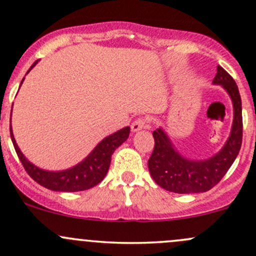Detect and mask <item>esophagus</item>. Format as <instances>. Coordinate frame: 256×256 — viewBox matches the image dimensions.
<instances>
[{
  "mask_svg": "<svg viewBox=\"0 0 256 256\" xmlns=\"http://www.w3.org/2000/svg\"><path fill=\"white\" fill-rule=\"evenodd\" d=\"M146 126H147V122H146L144 119H142V118H140V119L134 120L132 122V125H131V130H132V132H137V131L144 128Z\"/></svg>",
  "mask_w": 256,
  "mask_h": 256,
  "instance_id": "obj_1",
  "label": "esophagus"
}]
</instances>
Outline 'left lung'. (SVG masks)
<instances>
[{
    "label": "left lung",
    "instance_id": "1",
    "mask_svg": "<svg viewBox=\"0 0 256 256\" xmlns=\"http://www.w3.org/2000/svg\"><path fill=\"white\" fill-rule=\"evenodd\" d=\"M221 86L232 100L231 132L224 147L206 159H190L176 150L166 131L160 126L153 131L154 150L148 160V169L156 184L169 192L190 194L212 190L231 168L242 146V100L234 80L226 70L218 66L212 80Z\"/></svg>",
    "mask_w": 256,
    "mask_h": 256
}]
</instances>
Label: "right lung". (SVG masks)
I'll list each match as a JSON object with an SVG mask.
<instances>
[{
  "mask_svg": "<svg viewBox=\"0 0 256 256\" xmlns=\"http://www.w3.org/2000/svg\"><path fill=\"white\" fill-rule=\"evenodd\" d=\"M38 60H36L30 66L28 72L38 64ZM24 78L22 80L20 86L23 84ZM10 131L14 150H16L24 169L29 174L30 178L35 180L38 184H41L44 188L56 190V192H78V190H86L97 186L106 178L109 165H110L112 156H113L114 150L128 138L130 126H125L122 130L104 137L85 159L81 160L80 162H78L74 166L69 168V169L60 171L41 169V168L32 164V162H29V159L22 153L20 148L16 144L13 134L12 125H10Z\"/></svg>",
  "mask_w": 256,
  "mask_h": 256,
  "instance_id": "1",
  "label": "right lung"
}]
</instances>
